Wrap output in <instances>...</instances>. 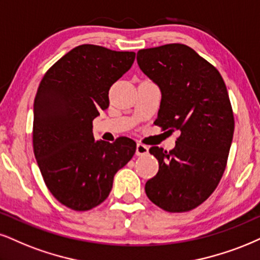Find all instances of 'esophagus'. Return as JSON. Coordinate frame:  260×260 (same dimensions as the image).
I'll use <instances>...</instances> for the list:
<instances>
[{
  "label": "esophagus",
  "instance_id": "esophagus-1",
  "mask_svg": "<svg viewBox=\"0 0 260 260\" xmlns=\"http://www.w3.org/2000/svg\"><path fill=\"white\" fill-rule=\"evenodd\" d=\"M148 146L143 145V143H137L136 146V155H145L148 153Z\"/></svg>",
  "mask_w": 260,
  "mask_h": 260
}]
</instances>
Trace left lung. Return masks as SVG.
<instances>
[{"label": "left lung", "mask_w": 260, "mask_h": 260, "mask_svg": "<svg viewBox=\"0 0 260 260\" xmlns=\"http://www.w3.org/2000/svg\"><path fill=\"white\" fill-rule=\"evenodd\" d=\"M137 63L161 90L155 125L181 131L170 152L150 147L159 171L147 181L146 194L168 212H187L213 193L228 161L235 121L225 83L181 43L141 49Z\"/></svg>", "instance_id": "1"}]
</instances>
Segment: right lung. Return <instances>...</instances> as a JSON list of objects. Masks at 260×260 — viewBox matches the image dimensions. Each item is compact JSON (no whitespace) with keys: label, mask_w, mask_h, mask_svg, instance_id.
Instances as JSON below:
<instances>
[{"label":"right lung","mask_w":260,"mask_h":260,"mask_svg":"<svg viewBox=\"0 0 260 260\" xmlns=\"http://www.w3.org/2000/svg\"><path fill=\"white\" fill-rule=\"evenodd\" d=\"M134 60V52L82 44L57 60L38 86L34 153L47 188L71 210L104 203L114 175L135 154L136 142L129 137L110 143L92 135V120L110 106V88Z\"/></svg>","instance_id":"obj_1"}]
</instances>
